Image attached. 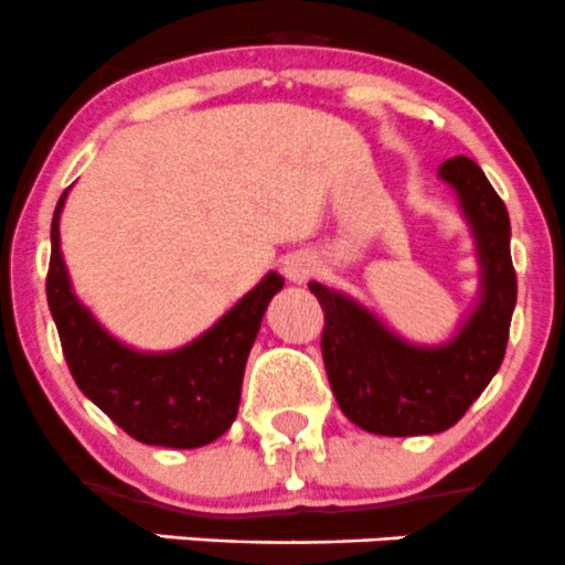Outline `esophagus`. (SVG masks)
I'll list each match as a JSON object with an SVG mask.
<instances>
[{
  "mask_svg": "<svg viewBox=\"0 0 565 565\" xmlns=\"http://www.w3.org/2000/svg\"><path fill=\"white\" fill-rule=\"evenodd\" d=\"M317 270H319V262L311 254H303V250L289 254L287 259H284V276H287L292 284L311 281V278L317 276Z\"/></svg>",
  "mask_w": 565,
  "mask_h": 565,
  "instance_id": "obj_1",
  "label": "esophagus"
}]
</instances>
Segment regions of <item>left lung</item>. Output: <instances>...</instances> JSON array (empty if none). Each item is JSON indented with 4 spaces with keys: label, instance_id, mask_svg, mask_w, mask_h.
<instances>
[{
    "label": "left lung",
    "instance_id": "left-lung-1",
    "mask_svg": "<svg viewBox=\"0 0 565 565\" xmlns=\"http://www.w3.org/2000/svg\"><path fill=\"white\" fill-rule=\"evenodd\" d=\"M457 191L476 243L478 303L443 344H413L355 298L311 281L324 311L322 358L341 413L385 437L451 429L498 374L516 306L511 221L503 199L476 161L457 156L440 167Z\"/></svg>",
    "mask_w": 565,
    "mask_h": 565
}]
</instances>
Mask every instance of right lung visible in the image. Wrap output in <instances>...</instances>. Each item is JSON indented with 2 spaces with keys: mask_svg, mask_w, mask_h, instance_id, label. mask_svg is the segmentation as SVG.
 Segmentation results:
<instances>
[{
  "mask_svg": "<svg viewBox=\"0 0 565 565\" xmlns=\"http://www.w3.org/2000/svg\"><path fill=\"white\" fill-rule=\"evenodd\" d=\"M65 199L67 191L51 221L45 295L76 385L119 429L147 446L202 448L218 440L237 418L248 352L284 278L267 273L191 344L172 352H139L114 339L73 292L60 250Z\"/></svg>",
  "mask_w": 565,
  "mask_h": 565,
  "instance_id": "right-lung-1",
  "label": "right lung"
}]
</instances>
